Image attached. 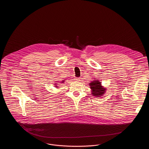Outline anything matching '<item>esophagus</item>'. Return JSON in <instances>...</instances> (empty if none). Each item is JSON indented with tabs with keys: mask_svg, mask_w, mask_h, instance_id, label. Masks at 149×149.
Here are the masks:
<instances>
[{
	"mask_svg": "<svg viewBox=\"0 0 149 149\" xmlns=\"http://www.w3.org/2000/svg\"><path fill=\"white\" fill-rule=\"evenodd\" d=\"M80 78H75V80H76V81H80Z\"/></svg>",
	"mask_w": 149,
	"mask_h": 149,
	"instance_id": "1",
	"label": "esophagus"
}]
</instances>
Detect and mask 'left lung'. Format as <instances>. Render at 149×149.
<instances>
[{"mask_svg":"<svg viewBox=\"0 0 149 149\" xmlns=\"http://www.w3.org/2000/svg\"><path fill=\"white\" fill-rule=\"evenodd\" d=\"M89 85L92 90L91 93L92 95L95 97H99L103 95L106 92V88H104L103 86L102 85L101 82H100L98 80H93L89 83Z\"/></svg>","mask_w":149,"mask_h":149,"instance_id":"obj_1","label":"left lung"}]
</instances>
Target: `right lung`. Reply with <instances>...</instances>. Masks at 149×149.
Instances as JSON below:
<instances>
[{"instance_id": "right-lung-1", "label": "right lung", "mask_w": 149, "mask_h": 149, "mask_svg": "<svg viewBox=\"0 0 149 149\" xmlns=\"http://www.w3.org/2000/svg\"><path fill=\"white\" fill-rule=\"evenodd\" d=\"M64 81H65V80H63V81H62V82H61V83H64ZM55 85H56V86H55V87H56V88H58V86H57V84H55Z\"/></svg>"}]
</instances>
